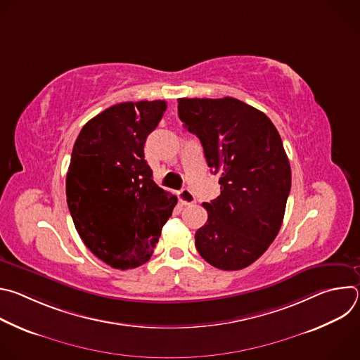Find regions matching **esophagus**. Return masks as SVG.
<instances>
[{"mask_svg": "<svg viewBox=\"0 0 360 360\" xmlns=\"http://www.w3.org/2000/svg\"><path fill=\"white\" fill-rule=\"evenodd\" d=\"M178 199L182 205H193L196 202L195 195L192 193V191H189L188 188H184L178 192Z\"/></svg>", "mask_w": 360, "mask_h": 360, "instance_id": "esophagus-1", "label": "esophagus"}]
</instances>
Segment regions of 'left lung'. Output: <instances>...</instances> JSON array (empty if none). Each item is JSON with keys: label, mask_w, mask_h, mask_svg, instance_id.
Returning <instances> with one entry per match:
<instances>
[{"label": "left lung", "mask_w": 360, "mask_h": 360, "mask_svg": "<svg viewBox=\"0 0 360 360\" xmlns=\"http://www.w3.org/2000/svg\"><path fill=\"white\" fill-rule=\"evenodd\" d=\"M178 115L221 175V195L202 203L208 221L196 231L195 246L218 269H243L282 226L290 165L281 135L264 112L231 96L179 98Z\"/></svg>", "instance_id": "8db88e82"}]
</instances>
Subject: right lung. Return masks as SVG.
I'll return each mask as SVG.
<instances>
[{"label": "right lung", "instance_id": "add662e5", "mask_svg": "<svg viewBox=\"0 0 360 360\" xmlns=\"http://www.w3.org/2000/svg\"><path fill=\"white\" fill-rule=\"evenodd\" d=\"M167 102H121L81 129L67 174V202L85 246L115 269L145 264L172 215L176 196L152 179L146 136Z\"/></svg>", "mask_w": 360, "mask_h": 360}]
</instances>
